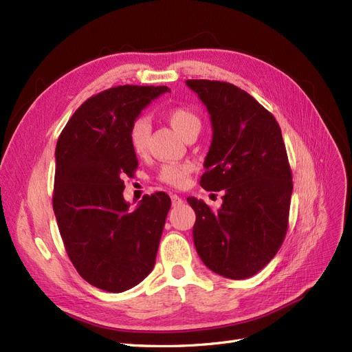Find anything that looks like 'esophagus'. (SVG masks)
I'll use <instances>...</instances> for the list:
<instances>
[{"label":"esophagus","instance_id":"esophagus-1","mask_svg":"<svg viewBox=\"0 0 352 352\" xmlns=\"http://www.w3.org/2000/svg\"><path fill=\"white\" fill-rule=\"evenodd\" d=\"M184 202V199L180 198V197H177V195H172V204L176 207V206H180Z\"/></svg>","mask_w":352,"mask_h":352}]
</instances>
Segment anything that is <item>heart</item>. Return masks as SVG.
I'll use <instances>...</instances> for the list:
<instances>
[{
    "label": "heart",
    "mask_w": 352,
    "mask_h": 352,
    "mask_svg": "<svg viewBox=\"0 0 352 352\" xmlns=\"http://www.w3.org/2000/svg\"><path fill=\"white\" fill-rule=\"evenodd\" d=\"M166 120L173 129L184 138L190 133H198L201 129L199 116L188 107H172L166 111ZM151 126L146 117H138L129 131V141L135 154L142 155L146 153L148 140H150ZM192 172L190 164H166L160 170V179L172 186H182L186 182L188 175Z\"/></svg>",
    "instance_id": "1"
}]
</instances>
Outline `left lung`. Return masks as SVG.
I'll return each mask as SVG.
<instances>
[{
  "label": "left lung",
  "instance_id": "8db88e82",
  "mask_svg": "<svg viewBox=\"0 0 352 352\" xmlns=\"http://www.w3.org/2000/svg\"><path fill=\"white\" fill-rule=\"evenodd\" d=\"M210 114L212 140L199 185L221 190L223 204L211 210L189 197L197 220L194 243L210 270L247 279L279 251L287 230L292 173L279 123L235 85L186 80Z\"/></svg>",
  "mask_w": 352,
  "mask_h": 352
}]
</instances>
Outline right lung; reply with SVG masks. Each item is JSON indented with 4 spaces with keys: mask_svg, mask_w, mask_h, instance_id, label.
Wrapping results in <instances>:
<instances>
[{
    "mask_svg": "<svg viewBox=\"0 0 352 352\" xmlns=\"http://www.w3.org/2000/svg\"><path fill=\"white\" fill-rule=\"evenodd\" d=\"M167 87L110 88L74 111L58 136L52 208L74 269L88 283L123 292L155 264L167 212L166 192L145 195L135 210L123 198V176L138 167L129 131Z\"/></svg>",
    "mask_w": 352,
    "mask_h": 352,
    "instance_id": "right-lung-1",
    "label": "right lung"
}]
</instances>
